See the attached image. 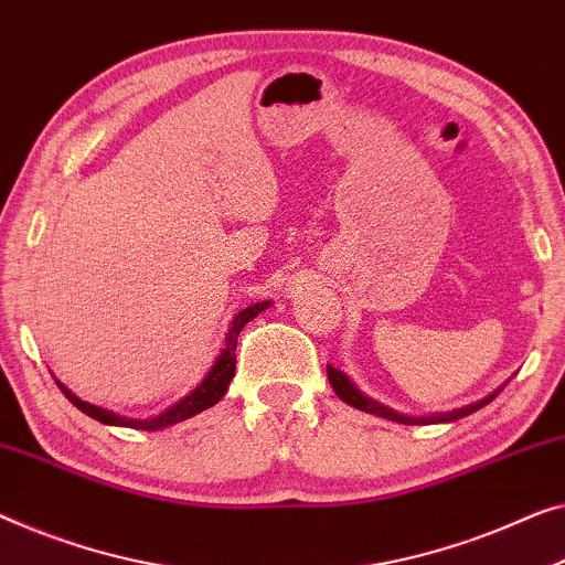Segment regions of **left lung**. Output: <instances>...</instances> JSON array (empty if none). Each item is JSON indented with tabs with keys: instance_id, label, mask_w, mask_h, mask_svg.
I'll list each match as a JSON object with an SVG mask.
<instances>
[{
	"instance_id": "left-lung-1",
	"label": "left lung",
	"mask_w": 565,
	"mask_h": 565,
	"mask_svg": "<svg viewBox=\"0 0 565 565\" xmlns=\"http://www.w3.org/2000/svg\"><path fill=\"white\" fill-rule=\"evenodd\" d=\"M326 374H329V382H331L333 392H337V395H339L347 405L356 407V411H364V413L380 415V418H384V420L403 423V425L454 423V420H459V418H466V415H471V413L481 411V407L492 403V399L502 392V387H500V390H494L492 395H487L484 399H477V403H471V405H466V407H459V411H451V413H436V415H423V418H411V415H403V413H397V411H390L387 405H382V403H377V399H372V397L362 395V392H359V390L354 387V382H351L343 372H339L337 366H331V364L326 366Z\"/></svg>"
}]
</instances>
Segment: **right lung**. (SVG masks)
<instances>
[{
	"label": "right lung",
	"instance_id": "add662e5",
	"mask_svg": "<svg viewBox=\"0 0 565 565\" xmlns=\"http://www.w3.org/2000/svg\"><path fill=\"white\" fill-rule=\"evenodd\" d=\"M269 306V300L263 302H255V306L239 310V313L234 316L232 326H228V333H226V341H224V349L222 354L216 356L214 366H211L206 377L203 382L195 387L193 392H188L183 399H178L175 405H170L168 411H162L160 415H152V418H145V420H137V418H125V415H117L111 411H104V407H96L92 403H84V399L73 395L68 387H63L58 382V387L65 397L71 399L73 405L78 407L81 413H86L88 418L106 423V425H121V428H137V430H160V428H168V425H175L181 420L193 418V415H199L203 411H209V407H214L218 399L226 395L228 390V382L234 380V370H236V339H239V333L244 326H247L252 318L263 313V310Z\"/></svg>",
	"mask_w": 565,
	"mask_h": 565
}]
</instances>
